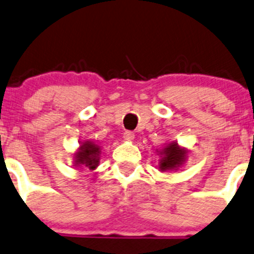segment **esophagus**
<instances>
[{
    "mask_svg": "<svg viewBox=\"0 0 254 254\" xmlns=\"http://www.w3.org/2000/svg\"><path fill=\"white\" fill-rule=\"evenodd\" d=\"M124 138L125 140H133V138H134V133L130 132V130H126V132L124 133Z\"/></svg>",
    "mask_w": 254,
    "mask_h": 254,
    "instance_id": "esophagus-1",
    "label": "esophagus"
}]
</instances>
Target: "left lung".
<instances>
[{"label":"left lung","instance_id":"8db88e82","mask_svg":"<svg viewBox=\"0 0 254 254\" xmlns=\"http://www.w3.org/2000/svg\"><path fill=\"white\" fill-rule=\"evenodd\" d=\"M185 150L180 149L177 144H170L167 148L164 150V158L160 161V167L161 170H171L176 169L177 166L181 165L185 160Z\"/></svg>","mask_w":254,"mask_h":254}]
</instances>
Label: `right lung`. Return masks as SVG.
<instances>
[{
	"mask_svg": "<svg viewBox=\"0 0 254 254\" xmlns=\"http://www.w3.org/2000/svg\"><path fill=\"white\" fill-rule=\"evenodd\" d=\"M100 149L98 145L93 144V143L87 142L80 146V151L75 155V163L79 165H84L89 167V169H95L99 163V153Z\"/></svg>",
	"mask_w": 254,
	"mask_h": 254,
	"instance_id": "add662e5",
	"label": "right lung"
}]
</instances>
